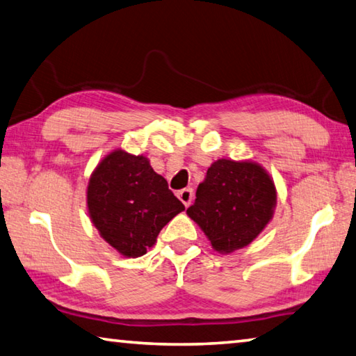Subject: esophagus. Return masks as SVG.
Here are the masks:
<instances>
[{"label": "esophagus", "instance_id": "1", "mask_svg": "<svg viewBox=\"0 0 356 356\" xmlns=\"http://www.w3.org/2000/svg\"><path fill=\"white\" fill-rule=\"evenodd\" d=\"M177 197L182 200V204L185 205V207H188L190 204H191V200H193V190L191 188H184V190H180L179 193H177Z\"/></svg>", "mask_w": 356, "mask_h": 356}]
</instances>
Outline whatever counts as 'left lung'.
I'll return each mask as SVG.
<instances>
[{"label": "left lung", "instance_id": "left-lung-1", "mask_svg": "<svg viewBox=\"0 0 356 356\" xmlns=\"http://www.w3.org/2000/svg\"><path fill=\"white\" fill-rule=\"evenodd\" d=\"M275 205L274 180L260 163L219 159L207 170L186 215L202 229L213 249L232 254L261 234Z\"/></svg>", "mask_w": 356, "mask_h": 356}]
</instances>
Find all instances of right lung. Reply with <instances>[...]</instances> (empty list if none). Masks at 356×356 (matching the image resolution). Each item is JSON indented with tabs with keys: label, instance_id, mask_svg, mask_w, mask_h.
I'll use <instances>...</instances> for the list:
<instances>
[{
	"label": "right lung",
	"instance_id": "obj_1",
	"mask_svg": "<svg viewBox=\"0 0 356 356\" xmlns=\"http://www.w3.org/2000/svg\"><path fill=\"white\" fill-rule=\"evenodd\" d=\"M90 219L122 257L145 255L160 230L185 210L152 170L149 159L115 149L95 168L87 186Z\"/></svg>",
	"mask_w": 356,
	"mask_h": 356
}]
</instances>
